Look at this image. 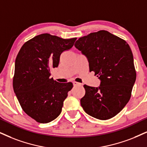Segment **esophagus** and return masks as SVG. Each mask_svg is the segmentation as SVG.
Returning <instances> with one entry per match:
<instances>
[{
    "mask_svg": "<svg viewBox=\"0 0 147 147\" xmlns=\"http://www.w3.org/2000/svg\"><path fill=\"white\" fill-rule=\"evenodd\" d=\"M72 83H73L74 86H77V85H80V86H81V85H82V84H81V83L76 82V81H73V82H72Z\"/></svg>",
    "mask_w": 147,
    "mask_h": 147,
    "instance_id": "obj_1",
    "label": "esophagus"
}]
</instances>
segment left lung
Masks as SVG:
<instances>
[{
	"instance_id": "1",
	"label": "left lung",
	"mask_w": 147,
	"mask_h": 147,
	"mask_svg": "<svg viewBox=\"0 0 147 147\" xmlns=\"http://www.w3.org/2000/svg\"><path fill=\"white\" fill-rule=\"evenodd\" d=\"M75 46L86 56L90 71L100 80L98 87L84 85L81 107L98 119L113 117L129 102L136 79L129 45L108 31L100 30L79 38Z\"/></svg>"
}]
</instances>
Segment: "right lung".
<instances>
[{
  "instance_id": "obj_1",
  "label": "right lung",
  "mask_w": 147,
  "mask_h": 147,
  "mask_svg": "<svg viewBox=\"0 0 147 147\" xmlns=\"http://www.w3.org/2000/svg\"><path fill=\"white\" fill-rule=\"evenodd\" d=\"M76 39L41 34L26 42L17 55L14 92L23 111L38 123H49L60 115L73 87L72 83H58L50 76L51 68L58 66L61 53L71 49Z\"/></svg>"
}]
</instances>
